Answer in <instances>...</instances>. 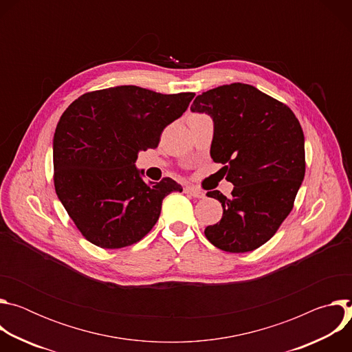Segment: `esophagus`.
Segmentation results:
<instances>
[{"mask_svg":"<svg viewBox=\"0 0 352 352\" xmlns=\"http://www.w3.org/2000/svg\"><path fill=\"white\" fill-rule=\"evenodd\" d=\"M185 192L189 193L190 196L196 197V199H204V197L206 196L205 192H202L200 189H196V188H192V186H186V188H185Z\"/></svg>","mask_w":352,"mask_h":352,"instance_id":"1","label":"esophagus"}]
</instances>
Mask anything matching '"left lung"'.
I'll use <instances>...</instances> for the list:
<instances>
[{"label":"left lung","instance_id":"8db88e82","mask_svg":"<svg viewBox=\"0 0 352 352\" xmlns=\"http://www.w3.org/2000/svg\"><path fill=\"white\" fill-rule=\"evenodd\" d=\"M193 113L213 118L210 156L234 185L231 197L206 195L223 206V217L208 226L206 238L231 254L266 243L294 208L305 177V140L291 109L245 83L223 85L199 94Z\"/></svg>","mask_w":352,"mask_h":352}]
</instances>
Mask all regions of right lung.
<instances>
[{"mask_svg": "<svg viewBox=\"0 0 352 352\" xmlns=\"http://www.w3.org/2000/svg\"><path fill=\"white\" fill-rule=\"evenodd\" d=\"M193 96L128 85L85 93L64 111L53 143L54 186L89 242L104 249L139 242L157 223L163 199L182 192L170 177L144 182L135 162L139 150L159 146Z\"/></svg>", "mask_w": 352, "mask_h": 352, "instance_id": "add662e5", "label": "right lung"}]
</instances>
